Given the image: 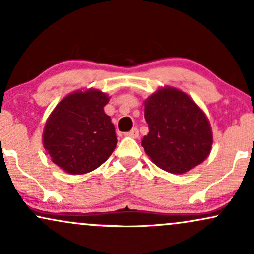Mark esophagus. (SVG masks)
Wrapping results in <instances>:
<instances>
[{
	"label": "esophagus",
	"mask_w": 254,
	"mask_h": 254,
	"mask_svg": "<svg viewBox=\"0 0 254 254\" xmlns=\"http://www.w3.org/2000/svg\"><path fill=\"white\" fill-rule=\"evenodd\" d=\"M125 136L132 137V138H138V136H139V131H138V129H137V127H133V129L131 130V131H129V132L125 133Z\"/></svg>",
	"instance_id": "34e87169"
}]
</instances>
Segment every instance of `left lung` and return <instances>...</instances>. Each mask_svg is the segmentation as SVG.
<instances>
[{
	"instance_id": "left-lung-1",
	"label": "left lung",
	"mask_w": 254,
	"mask_h": 254,
	"mask_svg": "<svg viewBox=\"0 0 254 254\" xmlns=\"http://www.w3.org/2000/svg\"><path fill=\"white\" fill-rule=\"evenodd\" d=\"M149 133L142 147L166 172L183 174L210 154L212 131L208 118L188 94L173 87L157 89L144 101Z\"/></svg>"
}]
</instances>
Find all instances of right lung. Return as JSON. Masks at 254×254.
<instances>
[{
  "mask_svg": "<svg viewBox=\"0 0 254 254\" xmlns=\"http://www.w3.org/2000/svg\"><path fill=\"white\" fill-rule=\"evenodd\" d=\"M110 98L98 89L66 95L46 121L43 144L52 162L69 174H84L109 159L117 145L115 125L104 106Z\"/></svg>",
  "mask_w": 254,
  "mask_h": 254,
  "instance_id": "add662e5",
  "label": "right lung"
}]
</instances>
